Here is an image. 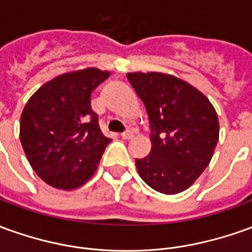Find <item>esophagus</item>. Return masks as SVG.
Listing matches in <instances>:
<instances>
[{"label":"esophagus","mask_w":252,"mask_h":252,"mask_svg":"<svg viewBox=\"0 0 252 252\" xmlns=\"http://www.w3.org/2000/svg\"><path fill=\"white\" fill-rule=\"evenodd\" d=\"M131 137H133V131H131V130H126V131H123L122 133L123 140H130Z\"/></svg>","instance_id":"obj_1"}]
</instances>
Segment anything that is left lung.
<instances>
[{
	"mask_svg": "<svg viewBox=\"0 0 252 252\" xmlns=\"http://www.w3.org/2000/svg\"><path fill=\"white\" fill-rule=\"evenodd\" d=\"M147 108L151 154L136 159L145 184L164 195L188 189L209 166L220 137L213 104L202 92L162 72H129Z\"/></svg>",
	"mask_w": 252,
	"mask_h": 252,
	"instance_id": "1",
	"label": "left lung"
}]
</instances>
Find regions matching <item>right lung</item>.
<instances>
[{
	"label": "right lung",
	"mask_w": 252,
	"mask_h": 252,
	"mask_svg": "<svg viewBox=\"0 0 252 252\" xmlns=\"http://www.w3.org/2000/svg\"><path fill=\"white\" fill-rule=\"evenodd\" d=\"M108 71L85 68L53 78L30 97L20 116V141L31 167L48 185L82 187L111 138L98 126L90 94Z\"/></svg>",
	"instance_id": "1"
}]
</instances>
